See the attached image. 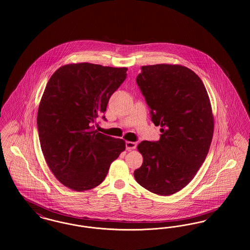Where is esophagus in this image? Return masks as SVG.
<instances>
[{
	"mask_svg": "<svg viewBox=\"0 0 250 250\" xmlns=\"http://www.w3.org/2000/svg\"><path fill=\"white\" fill-rule=\"evenodd\" d=\"M136 143L135 142H131V141H127L126 142V149L127 150H132L136 147Z\"/></svg>",
	"mask_w": 250,
	"mask_h": 250,
	"instance_id": "esophagus-1",
	"label": "esophagus"
}]
</instances>
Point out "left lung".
<instances>
[{"label": "left lung", "mask_w": 250, "mask_h": 250, "mask_svg": "<svg viewBox=\"0 0 250 250\" xmlns=\"http://www.w3.org/2000/svg\"><path fill=\"white\" fill-rule=\"evenodd\" d=\"M141 69L136 83L162 134L159 141L137 146L143 164L133 175L146 190L170 196L194 179L208 154L213 134L210 99L202 81L186 66Z\"/></svg>", "instance_id": "left-lung-1"}]
</instances>
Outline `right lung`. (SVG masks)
Listing matches in <instances>:
<instances>
[{
    "label": "right lung",
    "mask_w": 250,
    "mask_h": 250,
    "mask_svg": "<svg viewBox=\"0 0 250 250\" xmlns=\"http://www.w3.org/2000/svg\"><path fill=\"white\" fill-rule=\"evenodd\" d=\"M127 70L69 64L58 68L46 85L38 112L41 149L56 179L74 191L102 184L112 162L125 150L124 140L97 131L93 123L105 112Z\"/></svg>",
    "instance_id": "obj_1"
}]
</instances>
